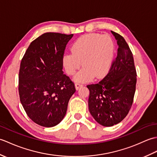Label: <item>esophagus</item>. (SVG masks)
<instances>
[{"mask_svg": "<svg viewBox=\"0 0 157 157\" xmlns=\"http://www.w3.org/2000/svg\"><path fill=\"white\" fill-rule=\"evenodd\" d=\"M83 85L80 83H75V88L76 90H78L79 88H81Z\"/></svg>", "mask_w": 157, "mask_h": 157, "instance_id": "obj_1", "label": "esophagus"}]
</instances>
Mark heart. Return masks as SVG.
Listing matches in <instances>:
<instances>
[{
	"instance_id": "obj_1",
	"label": "heart",
	"mask_w": 157,
	"mask_h": 157,
	"mask_svg": "<svg viewBox=\"0 0 157 157\" xmlns=\"http://www.w3.org/2000/svg\"><path fill=\"white\" fill-rule=\"evenodd\" d=\"M114 50V43L108 35L92 33L82 36L73 42L71 53L63 55V67L67 74L73 75L82 64L84 68L74 77L76 82L89 81L94 76L102 78L112 64Z\"/></svg>"
}]
</instances>
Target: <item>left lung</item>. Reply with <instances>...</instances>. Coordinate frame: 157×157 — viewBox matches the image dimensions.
<instances>
[{"label":"left lung","instance_id":"obj_1","mask_svg":"<svg viewBox=\"0 0 157 157\" xmlns=\"http://www.w3.org/2000/svg\"><path fill=\"white\" fill-rule=\"evenodd\" d=\"M119 48L108 74L97 84L88 85L89 111L99 124L111 127L124 119L132 105L136 71L133 54L125 39L111 31Z\"/></svg>","mask_w":157,"mask_h":157}]
</instances>
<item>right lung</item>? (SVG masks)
I'll return each mask as SVG.
<instances>
[{
	"label": "right lung",
	"instance_id": "add662e5",
	"mask_svg": "<svg viewBox=\"0 0 157 157\" xmlns=\"http://www.w3.org/2000/svg\"><path fill=\"white\" fill-rule=\"evenodd\" d=\"M73 34L44 33L31 42L21 60L19 73L20 101L37 124L51 128L66 114L75 85L63 73L62 59Z\"/></svg>",
	"mask_w": 157,
	"mask_h": 157
}]
</instances>
